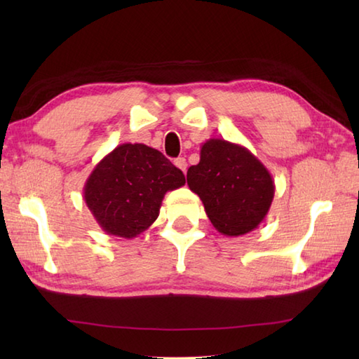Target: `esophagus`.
<instances>
[{"label":"esophagus","mask_w":359,"mask_h":359,"mask_svg":"<svg viewBox=\"0 0 359 359\" xmlns=\"http://www.w3.org/2000/svg\"><path fill=\"white\" fill-rule=\"evenodd\" d=\"M174 165L177 166L180 171H184V174L187 172V160H185V157H179V158H175V160H174Z\"/></svg>","instance_id":"1"}]
</instances>
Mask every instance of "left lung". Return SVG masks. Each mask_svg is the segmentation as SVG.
<instances>
[{"label":"left lung","mask_w":359,"mask_h":359,"mask_svg":"<svg viewBox=\"0 0 359 359\" xmlns=\"http://www.w3.org/2000/svg\"><path fill=\"white\" fill-rule=\"evenodd\" d=\"M187 180L212 226L225 236L253 231L269 215L274 197V180L261 160L224 139L202 144L199 163L188 168Z\"/></svg>","instance_id":"8db88e82"}]
</instances>
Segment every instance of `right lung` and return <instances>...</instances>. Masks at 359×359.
<instances>
[{"mask_svg":"<svg viewBox=\"0 0 359 359\" xmlns=\"http://www.w3.org/2000/svg\"><path fill=\"white\" fill-rule=\"evenodd\" d=\"M184 185V172L162 152L123 143L95 165L83 199L106 234L133 239L156 222L165 194Z\"/></svg>","mask_w":359,"mask_h":359,"instance_id":"1","label":"right lung"}]
</instances>
